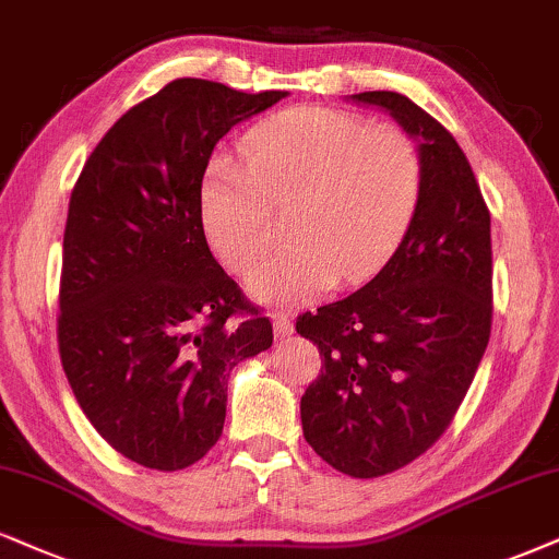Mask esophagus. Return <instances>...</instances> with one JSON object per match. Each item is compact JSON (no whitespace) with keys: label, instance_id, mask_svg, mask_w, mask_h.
I'll use <instances>...</instances> for the list:
<instances>
[{"label":"esophagus","instance_id":"1","mask_svg":"<svg viewBox=\"0 0 559 559\" xmlns=\"http://www.w3.org/2000/svg\"><path fill=\"white\" fill-rule=\"evenodd\" d=\"M273 332H275V337H278V341H286V337L294 332L292 317L284 314V312H275L273 314Z\"/></svg>","mask_w":559,"mask_h":559}]
</instances>
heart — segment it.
I'll return each instance as SVG.
<instances>
[{"label": "heart", "mask_w": 559, "mask_h": 559, "mask_svg": "<svg viewBox=\"0 0 559 559\" xmlns=\"http://www.w3.org/2000/svg\"><path fill=\"white\" fill-rule=\"evenodd\" d=\"M245 159L216 154L201 182L211 250L250 275L275 242L273 209H288L292 247L260 267L263 301H312L337 284L371 278L418 214L426 162L397 126H371L335 108L284 110L242 141Z\"/></svg>", "instance_id": "b5f03b06"}]
</instances>
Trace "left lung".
<instances>
[{
	"label": "left lung",
	"instance_id": "obj_1",
	"mask_svg": "<svg viewBox=\"0 0 559 559\" xmlns=\"http://www.w3.org/2000/svg\"><path fill=\"white\" fill-rule=\"evenodd\" d=\"M423 139L426 186L394 255L364 288L304 312L322 356L301 397L304 438L330 467L381 477L451 426L492 324L490 211L456 139L400 92H358Z\"/></svg>",
	"mask_w": 559,
	"mask_h": 559
}]
</instances>
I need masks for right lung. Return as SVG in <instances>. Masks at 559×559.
Wrapping results in <instances>:
<instances>
[{
    "instance_id": "add662e5",
    "label": "right lung",
    "mask_w": 559,
    "mask_h": 559,
    "mask_svg": "<svg viewBox=\"0 0 559 559\" xmlns=\"http://www.w3.org/2000/svg\"><path fill=\"white\" fill-rule=\"evenodd\" d=\"M286 92L175 80L123 112L69 198L59 284L61 366L82 413L141 467L209 454L227 379L273 324L211 255L201 182L216 141Z\"/></svg>"
}]
</instances>
